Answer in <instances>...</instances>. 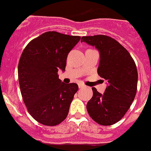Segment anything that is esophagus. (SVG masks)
Wrapping results in <instances>:
<instances>
[{
    "instance_id": "obj_1",
    "label": "esophagus",
    "mask_w": 151,
    "mask_h": 151,
    "mask_svg": "<svg viewBox=\"0 0 151 151\" xmlns=\"http://www.w3.org/2000/svg\"><path fill=\"white\" fill-rule=\"evenodd\" d=\"M85 86L84 85H82V84H79V85H78V88H79L80 89H82V88H85Z\"/></svg>"
}]
</instances>
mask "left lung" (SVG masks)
I'll list each match as a JSON object with an SVG mask.
<instances>
[{"instance_id": "8db88e82", "label": "left lung", "mask_w": 151, "mask_h": 151, "mask_svg": "<svg viewBox=\"0 0 151 151\" xmlns=\"http://www.w3.org/2000/svg\"><path fill=\"white\" fill-rule=\"evenodd\" d=\"M81 41L95 47L100 52L97 73L108 83L104 94L92 88L88 113L100 125H113L124 116L135 97L138 85L135 63L129 51L111 37L83 36Z\"/></svg>"}]
</instances>
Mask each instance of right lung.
<instances>
[{"label":"right lung","mask_w":151,"mask_h":151,"mask_svg":"<svg viewBox=\"0 0 151 151\" xmlns=\"http://www.w3.org/2000/svg\"><path fill=\"white\" fill-rule=\"evenodd\" d=\"M80 36L47 32L32 40L22 53L18 78L22 99L37 122L54 126L66 118L76 83L64 84L58 71H65L66 58Z\"/></svg>","instance_id":"add662e5"}]
</instances>
